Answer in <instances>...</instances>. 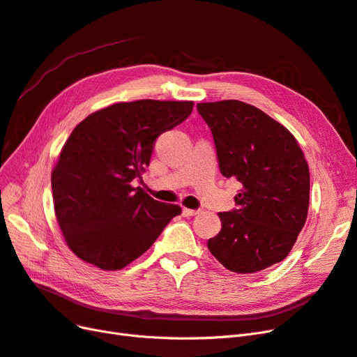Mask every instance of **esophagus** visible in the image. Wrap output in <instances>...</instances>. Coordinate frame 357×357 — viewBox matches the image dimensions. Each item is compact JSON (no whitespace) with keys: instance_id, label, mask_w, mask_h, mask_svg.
Segmentation results:
<instances>
[{"instance_id":"34e87169","label":"esophagus","mask_w":357,"mask_h":357,"mask_svg":"<svg viewBox=\"0 0 357 357\" xmlns=\"http://www.w3.org/2000/svg\"><path fill=\"white\" fill-rule=\"evenodd\" d=\"M201 210H190V208H183V215L184 217H193L196 214H199Z\"/></svg>"}]
</instances>
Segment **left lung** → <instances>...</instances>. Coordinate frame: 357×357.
Segmentation results:
<instances>
[{
	"label": "left lung",
	"mask_w": 357,
	"mask_h": 357,
	"mask_svg": "<svg viewBox=\"0 0 357 357\" xmlns=\"http://www.w3.org/2000/svg\"><path fill=\"white\" fill-rule=\"evenodd\" d=\"M196 107L211 128L221 174L242 184L238 210L218 213L221 230L208 250L230 272H260L287 258L305 223L309 164L291 131L258 107L239 100Z\"/></svg>",
	"instance_id": "8db88e82"
}]
</instances>
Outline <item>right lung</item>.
<instances>
[{
  "label": "right lung",
  "instance_id": "obj_1",
  "mask_svg": "<svg viewBox=\"0 0 357 357\" xmlns=\"http://www.w3.org/2000/svg\"><path fill=\"white\" fill-rule=\"evenodd\" d=\"M192 109L193 102H122L73 128L52 171V189L59 227L82 261L124 268L181 214L178 205L155 201L131 181L149 167L155 140Z\"/></svg>",
  "mask_w": 357,
  "mask_h": 357
}]
</instances>
